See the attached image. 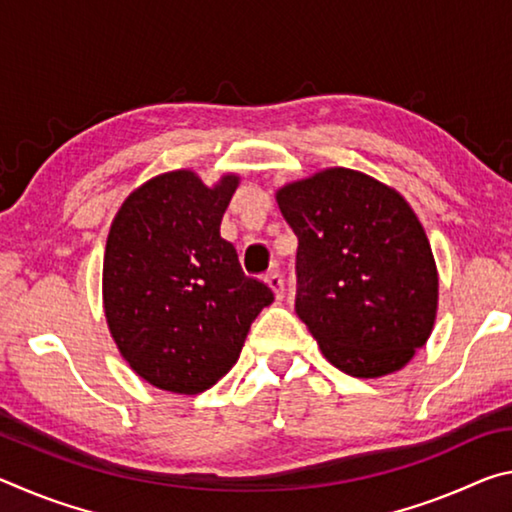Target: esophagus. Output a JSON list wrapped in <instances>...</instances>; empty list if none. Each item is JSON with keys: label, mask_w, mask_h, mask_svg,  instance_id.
Wrapping results in <instances>:
<instances>
[{"label": "esophagus", "mask_w": 512, "mask_h": 512, "mask_svg": "<svg viewBox=\"0 0 512 512\" xmlns=\"http://www.w3.org/2000/svg\"><path fill=\"white\" fill-rule=\"evenodd\" d=\"M266 284H268V287L273 289V293H275V298H277V300H282V298H284V280H282V275H280V273H277V271L268 273V275H266Z\"/></svg>", "instance_id": "1"}]
</instances>
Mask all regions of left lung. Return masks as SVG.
I'll return each mask as SVG.
<instances>
[{
    "label": "left lung",
    "mask_w": 512,
    "mask_h": 512,
    "mask_svg": "<svg viewBox=\"0 0 512 512\" xmlns=\"http://www.w3.org/2000/svg\"><path fill=\"white\" fill-rule=\"evenodd\" d=\"M298 237L296 314L345 375L402 370L429 341L438 268L406 198L368 173L329 167L275 192Z\"/></svg>",
    "instance_id": "1"
}]
</instances>
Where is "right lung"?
<instances>
[{"mask_svg":"<svg viewBox=\"0 0 512 512\" xmlns=\"http://www.w3.org/2000/svg\"><path fill=\"white\" fill-rule=\"evenodd\" d=\"M237 173L205 185L192 169L146 180L121 203L103 255V314L137 377L196 395L235 366L273 291L241 271L221 219Z\"/></svg>","mask_w":512,"mask_h":512,"instance_id":"1","label":"right lung"}]
</instances>
